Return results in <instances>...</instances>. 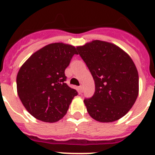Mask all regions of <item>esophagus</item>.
I'll use <instances>...</instances> for the list:
<instances>
[{
	"instance_id": "34e87169",
	"label": "esophagus",
	"mask_w": 155,
	"mask_h": 155,
	"mask_svg": "<svg viewBox=\"0 0 155 155\" xmlns=\"http://www.w3.org/2000/svg\"><path fill=\"white\" fill-rule=\"evenodd\" d=\"M79 90H80L81 92H82V91H83V86L82 85L79 86Z\"/></svg>"
}]
</instances>
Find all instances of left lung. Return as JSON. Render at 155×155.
Masks as SVG:
<instances>
[{
  "instance_id": "8db88e82",
  "label": "left lung",
  "mask_w": 155,
  "mask_h": 155,
  "mask_svg": "<svg viewBox=\"0 0 155 155\" xmlns=\"http://www.w3.org/2000/svg\"><path fill=\"white\" fill-rule=\"evenodd\" d=\"M77 50L94 81V94L84 100L88 114L102 123L122 118L136 102L139 91L138 72L132 59L104 41L94 40Z\"/></svg>"
}]
</instances>
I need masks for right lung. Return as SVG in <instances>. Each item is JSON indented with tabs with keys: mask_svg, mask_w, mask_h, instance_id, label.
<instances>
[{
	"mask_svg": "<svg viewBox=\"0 0 155 155\" xmlns=\"http://www.w3.org/2000/svg\"><path fill=\"white\" fill-rule=\"evenodd\" d=\"M76 48L62 42L51 43L33 53L19 70L17 91L28 113L37 120L54 123L67 113L78 91L65 83V69Z\"/></svg>",
	"mask_w": 155,
	"mask_h": 155,
	"instance_id": "add662e5",
	"label": "right lung"
}]
</instances>
